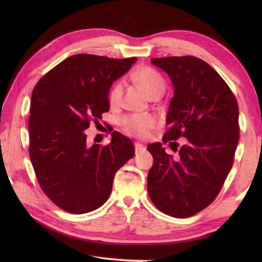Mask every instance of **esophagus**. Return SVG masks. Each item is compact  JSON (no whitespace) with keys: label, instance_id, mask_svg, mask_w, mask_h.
<instances>
[{"label":"esophagus","instance_id":"1","mask_svg":"<svg viewBox=\"0 0 262 262\" xmlns=\"http://www.w3.org/2000/svg\"><path fill=\"white\" fill-rule=\"evenodd\" d=\"M134 146H135V152L136 153H140V152L145 151V146L142 145V144H140V143H135Z\"/></svg>","mask_w":262,"mask_h":262}]
</instances>
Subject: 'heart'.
<instances>
[{"label": "heart", "instance_id": "b5f03b06", "mask_svg": "<svg viewBox=\"0 0 262 262\" xmlns=\"http://www.w3.org/2000/svg\"><path fill=\"white\" fill-rule=\"evenodd\" d=\"M133 81L143 89L149 99H158L165 91V81L158 71L148 66H143L133 74ZM122 96V83L116 82L110 88L108 99L110 104L116 105L120 102ZM157 126V120L152 116L132 115L121 119V128L126 134L140 138L146 137Z\"/></svg>", "mask_w": 262, "mask_h": 262}]
</instances>
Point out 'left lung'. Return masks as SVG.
<instances>
[{
	"label": "left lung",
	"mask_w": 262,
	"mask_h": 262,
	"mask_svg": "<svg viewBox=\"0 0 262 262\" xmlns=\"http://www.w3.org/2000/svg\"><path fill=\"white\" fill-rule=\"evenodd\" d=\"M152 64L169 74L174 86L166 116L163 143L179 151L166 154L161 143L147 146L154 159L147 190L155 207L186 219L213 203L231 171L240 136L235 96L221 75L194 56L153 58ZM186 137L180 150L173 140Z\"/></svg>",
	"instance_id": "8db88e82"
}]
</instances>
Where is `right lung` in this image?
<instances>
[{"label":"right lung","mask_w":262,"mask_h":262,"mask_svg":"<svg viewBox=\"0 0 262 262\" xmlns=\"http://www.w3.org/2000/svg\"><path fill=\"white\" fill-rule=\"evenodd\" d=\"M136 59L73 55L33 88L28 122L30 160L42 191L65 211L84 214L102 206L116 172L134 157V144L120 133L111 134L108 145L89 146L84 130L108 113L111 84Z\"/></svg>","instance_id":"obj_1"}]
</instances>
